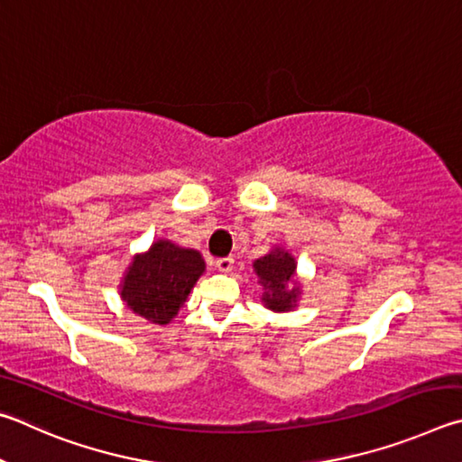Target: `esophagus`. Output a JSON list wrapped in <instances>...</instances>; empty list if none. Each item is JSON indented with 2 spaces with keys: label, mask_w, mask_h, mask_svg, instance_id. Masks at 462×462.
<instances>
[{
  "label": "esophagus",
  "mask_w": 462,
  "mask_h": 462,
  "mask_svg": "<svg viewBox=\"0 0 462 462\" xmlns=\"http://www.w3.org/2000/svg\"><path fill=\"white\" fill-rule=\"evenodd\" d=\"M215 268L223 273H229L233 270V257H218L215 262Z\"/></svg>",
  "instance_id": "obj_1"
}]
</instances>
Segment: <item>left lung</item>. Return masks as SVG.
I'll use <instances>...</instances> for the list:
<instances>
[{"label":"left lung","instance_id":"1","mask_svg":"<svg viewBox=\"0 0 462 462\" xmlns=\"http://www.w3.org/2000/svg\"><path fill=\"white\" fill-rule=\"evenodd\" d=\"M254 270L263 286V306L273 312H288L292 310L298 296H300V286L288 288L290 282L296 276V260L286 249L276 247L268 255L260 257L254 262Z\"/></svg>","mask_w":462,"mask_h":462}]
</instances>
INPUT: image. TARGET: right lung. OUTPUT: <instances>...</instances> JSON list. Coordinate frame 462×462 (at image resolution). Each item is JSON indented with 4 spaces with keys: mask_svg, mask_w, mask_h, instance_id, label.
I'll list each match as a JSON object with an SVG mask.
<instances>
[{
    "mask_svg": "<svg viewBox=\"0 0 462 462\" xmlns=\"http://www.w3.org/2000/svg\"><path fill=\"white\" fill-rule=\"evenodd\" d=\"M202 273L205 260L197 249L158 239L129 263L121 282V300L153 325H168Z\"/></svg>",
    "mask_w": 462,
    "mask_h": 462,
    "instance_id": "add662e5",
    "label": "right lung"
}]
</instances>
